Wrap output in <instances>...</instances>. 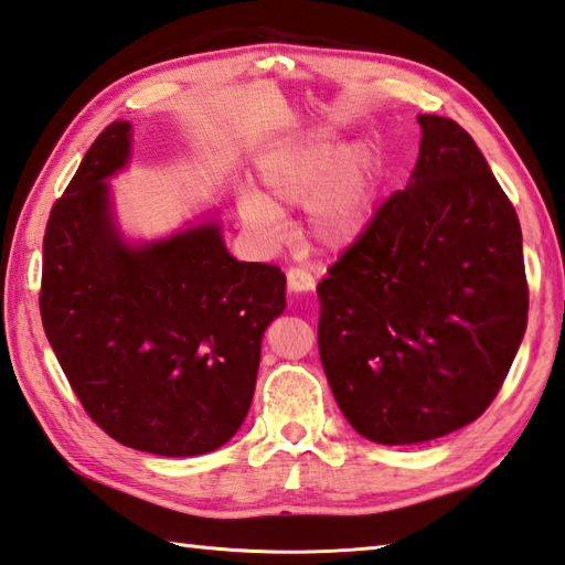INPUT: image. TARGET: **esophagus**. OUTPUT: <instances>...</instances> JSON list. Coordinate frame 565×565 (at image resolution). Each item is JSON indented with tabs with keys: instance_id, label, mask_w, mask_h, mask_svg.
Returning a JSON list of instances; mask_svg holds the SVG:
<instances>
[{
	"instance_id": "obj_1",
	"label": "esophagus",
	"mask_w": 565,
	"mask_h": 565,
	"mask_svg": "<svg viewBox=\"0 0 565 565\" xmlns=\"http://www.w3.org/2000/svg\"><path fill=\"white\" fill-rule=\"evenodd\" d=\"M286 284H289V291H294V294L311 291L316 286L313 276L306 269H301V266H291V269L286 271Z\"/></svg>"
}]
</instances>
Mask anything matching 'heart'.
<instances>
[{"instance_id":"b5f03b06","label":"heart","mask_w":565,"mask_h":565,"mask_svg":"<svg viewBox=\"0 0 565 565\" xmlns=\"http://www.w3.org/2000/svg\"><path fill=\"white\" fill-rule=\"evenodd\" d=\"M371 172L361 152L341 160L326 142L296 148L264 166L266 198L247 192L242 220L266 242L279 237L281 204H311L309 230L323 249H341L363 232L371 214Z\"/></svg>"}]
</instances>
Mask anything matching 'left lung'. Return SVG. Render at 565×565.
<instances>
[{
  "label": "left lung",
  "instance_id": "1",
  "mask_svg": "<svg viewBox=\"0 0 565 565\" xmlns=\"http://www.w3.org/2000/svg\"><path fill=\"white\" fill-rule=\"evenodd\" d=\"M423 128L413 180L318 284V353L358 433L417 445L465 427L504 385L529 316L514 204L469 132Z\"/></svg>",
  "mask_w": 565,
  "mask_h": 565
}]
</instances>
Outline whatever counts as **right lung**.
I'll list each match as a JSON object with an SVG mask.
<instances>
[{
  "mask_svg": "<svg viewBox=\"0 0 565 565\" xmlns=\"http://www.w3.org/2000/svg\"><path fill=\"white\" fill-rule=\"evenodd\" d=\"M128 150L130 122H110L51 207L41 323L106 435L150 455H204L249 413L262 335L284 311L286 276L234 259L214 224L126 247L104 180L126 166Z\"/></svg>",
  "mask_w": 565,
  "mask_h": 565,
  "instance_id": "obj_1",
  "label": "right lung"
}]
</instances>
